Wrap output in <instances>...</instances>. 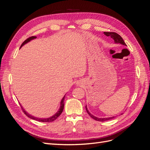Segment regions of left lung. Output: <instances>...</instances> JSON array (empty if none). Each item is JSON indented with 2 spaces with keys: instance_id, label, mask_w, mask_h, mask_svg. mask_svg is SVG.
Instances as JSON below:
<instances>
[{
  "instance_id": "8db88e82",
  "label": "left lung",
  "mask_w": 150,
  "mask_h": 150,
  "mask_svg": "<svg viewBox=\"0 0 150 150\" xmlns=\"http://www.w3.org/2000/svg\"><path fill=\"white\" fill-rule=\"evenodd\" d=\"M104 34H105L106 36H110V37L114 40V41L115 43L116 44H121L122 45H125V46H126V44H125V41L122 39V38L121 37V36L117 34L116 33H110V32H104ZM86 110L87 112L88 113V115L92 117L93 119L95 120L96 121H108V120H110L111 119H113L115 117V116H112V117H105V118H102V117H98L96 116H93L92 114H91V113L89 112L87 106H86Z\"/></svg>"
}]
</instances>
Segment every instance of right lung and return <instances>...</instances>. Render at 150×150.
Here are the masks:
<instances>
[{"mask_svg": "<svg viewBox=\"0 0 150 150\" xmlns=\"http://www.w3.org/2000/svg\"><path fill=\"white\" fill-rule=\"evenodd\" d=\"M35 38H36L35 36H32V37H30L29 38L25 40V41L22 44V45L21 46V47L23 46L24 44H27L28 42H30L31 40H33V39H35ZM21 47H20V48H21ZM64 98H65V96H64V97H63L62 99H61V104H60V108H59V109L58 111L56 113L55 115H54L53 116H51V117H47V118H39V117H35V116H32L31 115L29 114L28 112H27L26 111H25V110L23 108V107H22V106H21V108H22V111H23V112L25 113V115H26L27 116H28V117H30V119H33V120H36V121H40V122H52V121H54V120H56L57 118V117L61 115V113L62 112L63 109H64Z\"/></svg>", "mask_w": 150, "mask_h": 150, "instance_id": "right-lung-1", "label": "right lung"}]
</instances>
